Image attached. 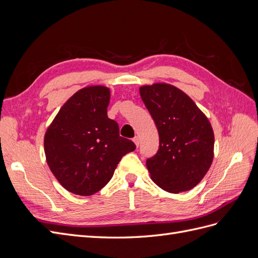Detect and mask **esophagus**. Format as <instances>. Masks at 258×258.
Instances as JSON below:
<instances>
[{"mask_svg": "<svg viewBox=\"0 0 258 258\" xmlns=\"http://www.w3.org/2000/svg\"><path fill=\"white\" fill-rule=\"evenodd\" d=\"M134 142H135V144L137 145V147L139 146V144H140V140H139V138L138 137H136V138H134Z\"/></svg>", "mask_w": 258, "mask_h": 258, "instance_id": "1", "label": "esophagus"}]
</instances>
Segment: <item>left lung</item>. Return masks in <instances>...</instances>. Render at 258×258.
<instances>
[{
  "label": "left lung",
  "mask_w": 258,
  "mask_h": 258,
  "mask_svg": "<svg viewBox=\"0 0 258 258\" xmlns=\"http://www.w3.org/2000/svg\"><path fill=\"white\" fill-rule=\"evenodd\" d=\"M159 134V150L147 159L153 182L178 194L205 177L214 157V132L206 114L184 91L167 83L139 89Z\"/></svg>",
  "instance_id": "8db88e82"
}]
</instances>
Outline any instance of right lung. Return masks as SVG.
Wrapping results in <instances>:
<instances>
[{"label":"right lung","instance_id":"obj_1","mask_svg":"<svg viewBox=\"0 0 258 258\" xmlns=\"http://www.w3.org/2000/svg\"><path fill=\"white\" fill-rule=\"evenodd\" d=\"M110 88L87 86L61 106L45 132L47 165L64 188L91 196L110 182L122 156L135 143L119 137L117 122L107 117Z\"/></svg>","mask_w":258,"mask_h":258}]
</instances>
